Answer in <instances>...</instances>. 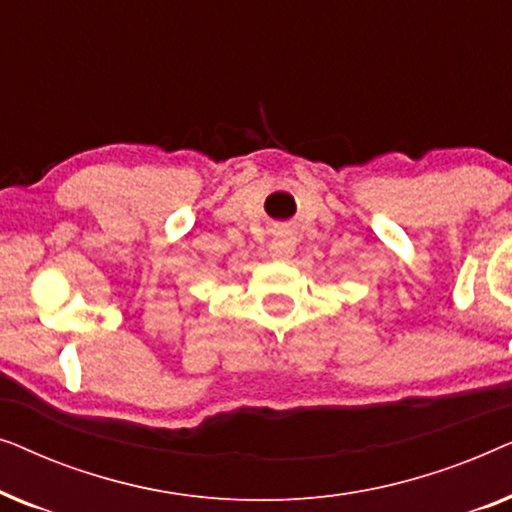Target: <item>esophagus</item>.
Listing matches in <instances>:
<instances>
[{
	"label": "esophagus",
	"instance_id": "1",
	"mask_svg": "<svg viewBox=\"0 0 512 512\" xmlns=\"http://www.w3.org/2000/svg\"><path fill=\"white\" fill-rule=\"evenodd\" d=\"M293 251H296V237H293L291 230H275V240L270 244V256L275 258V261H289Z\"/></svg>",
	"mask_w": 512,
	"mask_h": 512
}]
</instances>
